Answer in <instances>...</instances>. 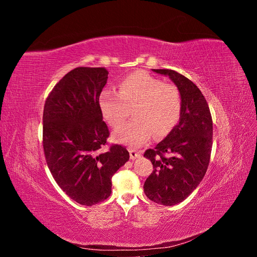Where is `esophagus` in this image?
Wrapping results in <instances>:
<instances>
[{
    "label": "esophagus",
    "instance_id": "obj_1",
    "mask_svg": "<svg viewBox=\"0 0 257 257\" xmlns=\"http://www.w3.org/2000/svg\"><path fill=\"white\" fill-rule=\"evenodd\" d=\"M130 155L132 160H135L136 158H139L142 155V152L138 151L136 149H130Z\"/></svg>",
    "mask_w": 257,
    "mask_h": 257
}]
</instances>
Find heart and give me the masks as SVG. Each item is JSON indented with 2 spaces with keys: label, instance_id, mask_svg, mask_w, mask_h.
Masks as SVG:
<instances>
[{
  "label": "heart",
  "instance_id": "heart-1",
  "mask_svg": "<svg viewBox=\"0 0 257 257\" xmlns=\"http://www.w3.org/2000/svg\"><path fill=\"white\" fill-rule=\"evenodd\" d=\"M98 105L105 120L112 127L125 121L133 108L135 119L114 132L118 142L139 147L155 133L164 137L180 120L182 98L174 83L163 82L145 71H136L119 82V92L104 90Z\"/></svg>",
  "mask_w": 257,
  "mask_h": 257
}]
</instances>
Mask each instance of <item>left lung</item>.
Masks as SVG:
<instances>
[{"label":"left lung","mask_w":257,"mask_h":257,"mask_svg":"<svg viewBox=\"0 0 257 257\" xmlns=\"http://www.w3.org/2000/svg\"><path fill=\"white\" fill-rule=\"evenodd\" d=\"M166 75L180 91L182 111L174 130L144 157L153 165L144 191L157 204L181 203L203 180L212 149V118L203 93L190 79L172 69H153Z\"/></svg>","instance_id":"obj_1"}]
</instances>
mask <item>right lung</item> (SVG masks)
<instances>
[{
    "label": "right lung",
    "instance_id": "1",
    "mask_svg": "<svg viewBox=\"0 0 257 257\" xmlns=\"http://www.w3.org/2000/svg\"><path fill=\"white\" fill-rule=\"evenodd\" d=\"M105 67H76L46 99L43 148L58 185L76 203L92 206L110 196L111 178L130 159L126 148L107 146L110 133L98 105Z\"/></svg>",
    "mask_w": 257,
    "mask_h": 257
}]
</instances>
